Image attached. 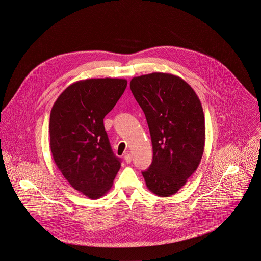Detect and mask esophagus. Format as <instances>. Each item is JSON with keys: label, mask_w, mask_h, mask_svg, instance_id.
Returning a JSON list of instances; mask_svg holds the SVG:
<instances>
[{"label": "esophagus", "mask_w": 261, "mask_h": 261, "mask_svg": "<svg viewBox=\"0 0 261 261\" xmlns=\"http://www.w3.org/2000/svg\"><path fill=\"white\" fill-rule=\"evenodd\" d=\"M124 159H125V161H126L127 163H130V162H131V160H132V156H131V154L127 153V154H125Z\"/></svg>", "instance_id": "1"}]
</instances>
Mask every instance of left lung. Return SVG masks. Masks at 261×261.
<instances>
[{"instance_id":"8db88e82","label":"left lung","mask_w":261,"mask_h":261,"mask_svg":"<svg viewBox=\"0 0 261 261\" xmlns=\"http://www.w3.org/2000/svg\"><path fill=\"white\" fill-rule=\"evenodd\" d=\"M131 92L149 127L153 160L142 171L146 186L159 197L180 190L196 171L205 148V117L199 97L181 77L164 72L135 76Z\"/></svg>"}]
</instances>
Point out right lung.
<instances>
[{
	"mask_svg": "<svg viewBox=\"0 0 261 261\" xmlns=\"http://www.w3.org/2000/svg\"><path fill=\"white\" fill-rule=\"evenodd\" d=\"M126 87L125 79L79 81L59 95L50 112L53 160L69 185L92 200L110 191L121 167L112 151L104 118Z\"/></svg>",
	"mask_w": 261,
	"mask_h": 261,
	"instance_id": "add662e5",
	"label": "right lung"
}]
</instances>
